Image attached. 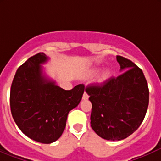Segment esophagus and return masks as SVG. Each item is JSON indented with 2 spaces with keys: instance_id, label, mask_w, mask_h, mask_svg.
Wrapping results in <instances>:
<instances>
[{
  "instance_id": "esophagus-1",
  "label": "esophagus",
  "mask_w": 161,
  "mask_h": 161,
  "mask_svg": "<svg viewBox=\"0 0 161 161\" xmlns=\"http://www.w3.org/2000/svg\"><path fill=\"white\" fill-rule=\"evenodd\" d=\"M89 98V95H88V93H87L86 92H84V93H83V97H82V99H83V100H87V99Z\"/></svg>"
}]
</instances>
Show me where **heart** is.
<instances>
[{
	"mask_svg": "<svg viewBox=\"0 0 161 161\" xmlns=\"http://www.w3.org/2000/svg\"><path fill=\"white\" fill-rule=\"evenodd\" d=\"M111 75V71L110 69H107L102 73V75H100V81H104L106 79H108V78H110V76Z\"/></svg>",
	"mask_w": 161,
	"mask_h": 161,
	"instance_id": "1",
	"label": "heart"
}]
</instances>
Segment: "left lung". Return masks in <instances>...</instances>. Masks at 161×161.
Here are the masks:
<instances>
[{"label": "left lung", "mask_w": 161, "mask_h": 161, "mask_svg": "<svg viewBox=\"0 0 161 161\" xmlns=\"http://www.w3.org/2000/svg\"><path fill=\"white\" fill-rule=\"evenodd\" d=\"M116 58L121 75L86 87L92 103L91 127L99 136L111 141L125 139L137 130L149 104L148 84L142 71L127 58Z\"/></svg>", "instance_id": "1"}]
</instances>
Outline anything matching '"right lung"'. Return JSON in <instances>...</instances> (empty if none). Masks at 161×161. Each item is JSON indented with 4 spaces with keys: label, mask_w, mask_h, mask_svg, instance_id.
Wrapping results in <instances>:
<instances>
[{
    "label": "right lung",
    "mask_w": 161,
    "mask_h": 161,
    "mask_svg": "<svg viewBox=\"0 0 161 161\" xmlns=\"http://www.w3.org/2000/svg\"><path fill=\"white\" fill-rule=\"evenodd\" d=\"M49 58L43 53L29 58L18 69L10 92L14 122L31 139L49 144L58 140L66 126L69 111L79 105L85 86L65 90L50 79L42 64Z\"/></svg>",
    "instance_id": "1"
}]
</instances>
